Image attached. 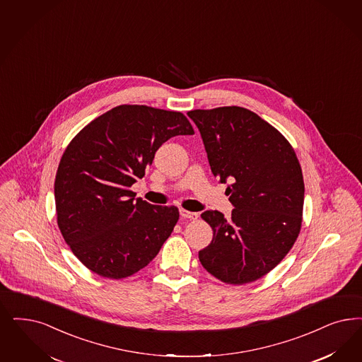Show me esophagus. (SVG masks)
I'll return each mask as SVG.
<instances>
[{
	"label": "esophagus",
	"mask_w": 362,
	"mask_h": 362,
	"mask_svg": "<svg viewBox=\"0 0 362 362\" xmlns=\"http://www.w3.org/2000/svg\"><path fill=\"white\" fill-rule=\"evenodd\" d=\"M180 216H182L183 219H189V221H195V219H198V218H199V214H198V212L188 211V210H185V209H182V210H180Z\"/></svg>",
	"instance_id": "obj_1"
}]
</instances>
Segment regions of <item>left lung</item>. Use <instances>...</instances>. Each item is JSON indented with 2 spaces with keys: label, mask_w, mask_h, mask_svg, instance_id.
Segmentation results:
<instances>
[{
  "label": "left lung",
  "mask_w": 362,
  "mask_h": 362,
  "mask_svg": "<svg viewBox=\"0 0 362 362\" xmlns=\"http://www.w3.org/2000/svg\"><path fill=\"white\" fill-rule=\"evenodd\" d=\"M212 174L230 182L231 218L200 216L212 228L199 251L202 266L228 285H245L270 273L296 243L302 226L305 185L298 158L286 137L242 107L194 110Z\"/></svg>",
  "instance_id": "8db88e82"
}]
</instances>
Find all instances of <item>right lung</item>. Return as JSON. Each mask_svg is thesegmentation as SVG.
I'll return each instance as SVG.
<instances>
[{
  "mask_svg": "<svg viewBox=\"0 0 362 362\" xmlns=\"http://www.w3.org/2000/svg\"><path fill=\"white\" fill-rule=\"evenodd\" d=\"M176 135H194L183 113L123 104L86 125L64 151L54 179L57 225L90 272L110 279L131 276L171 235L177 207L135 200L129 188Z\"/></svg>",
  "mask_w": 362,
  "mask_h": 362,
  "instance_id": "obj_1",
  "label": "right lung"
}]
</instances>
